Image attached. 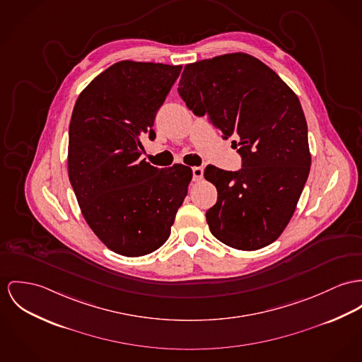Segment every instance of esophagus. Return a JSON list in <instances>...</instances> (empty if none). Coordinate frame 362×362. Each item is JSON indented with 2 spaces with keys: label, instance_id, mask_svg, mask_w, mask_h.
<instances>
[{
  "label": "esophagus",
  "instance_id": "esophagus-1",
  "mask_svg": "<svg viewBox=\"0 0 362 362\" xmlns=\"http://www.w3.org/2000/svg\"><path fill=\"white\" fill-rule=\"evenodd\" d=\"M202 176H204V168L193 167V180L198 182L202 179Z\"/></svg>",
  "mask_w": 362,
  "mask_h": 362
}]
</instances>
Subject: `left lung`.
Wrapping results in <instances>:
<instances>
[{
  "label": "left lung",
  "instance_id": "1",
  "mask_svg": "<svg viewBox=\"0 0 362 362\" xmlns=\"http://www.w3.org/2000/svg\"><path fill=\"white\" fill-rule=\"evenodd\" d=\"M177 92L223 139L237 138L243 158L235 172L204 170L218 190L205 215L211 233L235 250L270 245L291 221L311 165L298 96L269 66L241 52L186 64Z\"/></svg>",
  "mask_w": 362,
  "mask_h": 362
}]
</instances>
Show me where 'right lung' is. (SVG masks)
I'll return each mask as SVG.
<instances>
[{"mask_svg":"<svg viewBox=\"0 0 362 362\" xmlns=\"http://www.w3.org/2000/svg\"><path fill=\"white\" fill-rule=\"evenodd\" d=\"M180 70L118 62L83 89L71 114L69 179L85 221L118 255L136 257L164 245L187 195L192 168L140 160V139L156 138V114Z\"/></svg>","mask_w":362,"mask_h":362,"instance_id":"obj_1","label":"right lung"}]
</instances>
